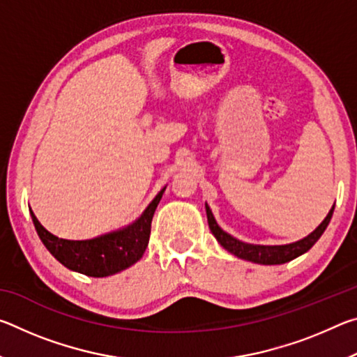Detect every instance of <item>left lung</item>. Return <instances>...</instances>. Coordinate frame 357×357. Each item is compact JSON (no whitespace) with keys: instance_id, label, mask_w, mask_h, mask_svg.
Here are the masks:
<instances>
[{"instance_id":"8db88e82","label":"left lung","mask_w":357,"mask_h":357,"mask_svg":"<svg viewBox=\"0 0 357 357\" xmlns=\"http://www.w3.org/2000/svg\"><path fill=\"white\" fill-rule=\"evenodd\" d=\"M332 213H334V206H332V209L329 211V214L326 215V219L317 227L315 231H312L309 236H305L304 239L296 241V243L285 244V245H257V244L243 243V241L233 238L231 234L223 231V229L217 225L214 215L206 204L209 228L223 249L228 250L229 253H233L234 257L247 259V261H252V263H258V264H283V263L291 261L294 258H298L307 250H310L313 244L321 238L324 229L328 228Z\"/></svg>"}]
</instances>
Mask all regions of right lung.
<instances>
[{"label":"right lung","instance_id":"add662e5","mask_svg":"<svg viewBox=\"0 0 357 357\" xmlns=\"http://www.w3.org/2000/svg\"><path fill=\"white\" fill-rule=\"evenodd\" d=\"M164 192L165 187L132 225L94 239H61L47 231L33 211L31 217L40 241L59 263L84 275L107 277L128 269L143 257L149 243L151 222Z\"/></svg>","mask_w":357,"mask_h":357}]
</instances>
